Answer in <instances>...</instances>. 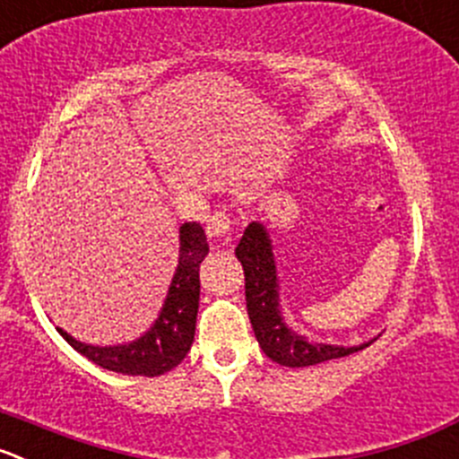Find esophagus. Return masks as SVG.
<instances>
[{"instance_id":"1","label":"esophagus","mask_w":459,"mask_h":459,"mask_svg":"<svg viewBox=\"0 0 459 459\" xmlns=\"http://www.w3.org/2000/svg\"><path fill=\"white\" fill-rule=\"evenodd\" d=\"M230 229H233V217L229 212H224V210L212 212L208 217V224H205V230H208L210 238H224Z\"/></svg>"}]
</instances>
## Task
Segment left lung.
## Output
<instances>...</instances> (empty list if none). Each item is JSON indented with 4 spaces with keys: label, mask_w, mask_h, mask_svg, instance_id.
<instances>
[{
    "label": "left lung",
    "mask_w": 459,
    "mask_h": 459,
    "mask_svg": "<svg viewBox=\"0 0 459 459\" xmlns=\"http://www.w3.org/2000/svg\"><path fill=\"white\" fill-rule=\"evenodd\" d=\"M235 255L244 267V281H247L244 294H247L251 326L258 337V344L273 362L282 367H312L326 359L344 358L371 344V342L362 346L316 344L285 326L278 312V281L272 244L263 224L254 221L247 226Z\"/></svg>",
    "instance_id": "left-lung-1"
}]
</instances>
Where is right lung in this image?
Segmentation results:
<instances>
[{"mask_svg":"<svg viewBox=\"0 0 459 459\" xmlns=\"http://www.w3.org/2000/svg\"><path fill=\"white\" fill-rule=\"evenodd\" d=\"M208 255L205 233L196 221L181 226V255L178 267L171 278L169 294L165 299L160 316L140 340L119 346H90L76 342L58 328L67 344L81 355L92 359L94 365L126 376H162L171 371L190 351L195 342L196 312H199V264Z\"/></svg>","mask_w":459,"mask_h":459,"instance_id":"obj_1","label":"right lung"}]
</instances>
